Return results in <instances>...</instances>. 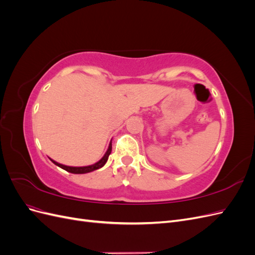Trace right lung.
Here are the masks:
<instances>
[{"instance_id": "obj_1", "label": "right lung", "mask_w": 255, "mask_h": 255, "mask_svg": "<svg viewBox=\"0 0 255 255\" xmlns=\"http://www.w3.org/2000/svg\"><path fill=\"white\" fill-rule=\"evenodd\" d=\"M112 152V142L110 143L109 145V149H107L106 153L104 154V156L100 159L98 163L94 164V165H90V166H85V167H70V166H65V165H61V164H58L56 163L55 160L51 159L54 164H55L56 166L60 167L61 169H64V170L68 171V172H71V173H75V174H82V173H88V172H91V171H95L97 170V169H100L102 168L105 163L107 161V159H109V156L110 154Z\"/></svg>"}]
</instances>
